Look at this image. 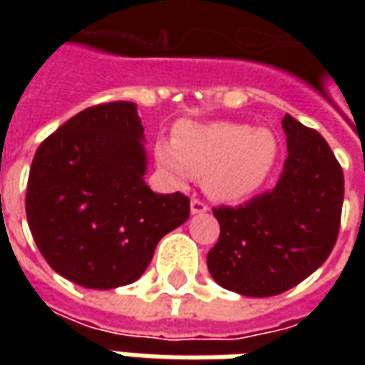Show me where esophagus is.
Listing matches in <instances>:
<instances>
[{
  "label": "esophagus",
  "instance_id": "obj_1",
  "mask_svg": "<svg viewBox=\"0 0 365 365\" xmlns=\"http://www.w3.org/2000/svg\"><path fill=\"white\" fill-rule=\"evenodd\" d=\"M190 209H191V215H201L209 211V207H207L203 201H199V199H191Z\"/></svg>",
  "mask_w": 365,
  "mask_h": 365
}]
</instances>
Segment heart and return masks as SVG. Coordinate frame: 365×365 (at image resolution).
<instances>
[{
	"mask_svg": "<svg viewBox=\"0 0 365 365\" xmlns=\"http://www.w3.org/2000/svg\"><path fill=\"white\" fill-rule=\"evenodd\" d=\"M160 166L185 183L203 178L205 191L222 203H240L268 182L277 158V140L268 128L242 123H209L180 128L175 143H160Z\"/></svg>",
	"mask_w": 365,
	"mask_h": 365,
	"instance_id": "obj_1",
	"label": "heart"
}]
</instances>
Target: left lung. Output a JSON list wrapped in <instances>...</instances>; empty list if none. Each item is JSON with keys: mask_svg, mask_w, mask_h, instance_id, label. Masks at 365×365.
Returning <instances> with one entry per match:
<instances>
[{"mask_svg": "<svg viewBox=\"0 0 365 365\" xmlns=\"http://www.w3.org/2000/svg\"><path fill=\"white\" fill-rule=\"evenodd\" d=\"M287 160L274 190L213 215L221 237L207 254L221 287L272 297L321 268L336 242L344 175L327 140L291 115L282 120Z\"/></svg>", "mask_w": 365, "mask_h": 365, "instance_id": "left-lung-1", "label": "left lung"}]
</instances>
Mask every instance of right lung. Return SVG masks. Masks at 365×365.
I'll list each match as a JSON object with an SVG mask.
<instances>
[{"instance_id": "obj_1", "label": "right lung", "mask_w": 365, "mask_h": 365, "mask_svg": "<svg viewBox=\"0 0 365 365\" xmlns=\"http://www.w3.org/2000/svg\"><path fill=\"white\" fill-rule=\"evenodd\" d=\"M144 127L130 101L88 107L52 133L29 172V229L56 274L115 289L148 268L160 238L190 217V199L144 182Z\"/></svg>"}]
</instances>
